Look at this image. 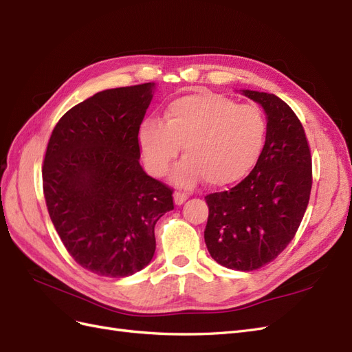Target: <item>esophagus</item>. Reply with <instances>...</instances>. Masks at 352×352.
Returning <instances> with one entry per match:
<instances>
[{
	"instance_id": "obj_1",
	"label": "esophagus",
	"mask_w": 352,
	"mask_h": 352,
	"mask_svg": "<svg viewBox=\"0 0 352 352\" xmlns=\"http://www.w3.org/2000/svg\"><path fill=\"white\" fill-rule=\"evenodd\" d=\"M187 199H188V195L184 192H179V190H177V192L174 193V200L177 205H183Z\"/></svg>"
}]
</instances>
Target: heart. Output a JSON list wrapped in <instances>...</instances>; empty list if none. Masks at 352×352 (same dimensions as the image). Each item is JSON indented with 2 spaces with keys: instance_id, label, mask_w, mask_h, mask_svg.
I'll use <instances>...</instances> for the list:
<instances>
[{
  "instance_id": "b5f03b06",
  "label": "heart",
  "mask_w": 352,
  "mask_h": 352,
  "mask_svg": "<svg viewBox=\"0 0 352 352\" xmlns=\"http://www.w3.org/2000/svg\"><path fill=\"white\" fill-rule=\"evenodd\" d=\"M267 135L264 113L254 104L200 93L170 102L162 122L147 119L140 128V148L153 177H164L183 146L184 160L174 182L193 186L200 179L226 186L243 178L263 152Z\"/></svg>"
}]
</instances>
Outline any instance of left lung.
Wrapping results in <instances>:
<instances>
[{"label":"left lung","mask_w":352,"mask_h":352,"mask_svg":"<svg viewBox=\"0 0 352 352\" xmlns=\"http://www.w3.org/2000/svg\"><path fill=\"white\" fill-rule=\"evenodd\" d=\"M243 94L265 110V144L245 179L205 196V243L218 264L252 271L276 259L295 237L308 206L313 164L294 110L274 94L249 89Z\"/></svg>","instance_id":"obj_1"}]
</instances>
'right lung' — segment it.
Wrapping results in <instances>:
<instances>
[{"label":"right lung","instance_id":"obj_1","mask_svg":"<svg viewBox=\"0 0 352 352\" xmlns=\"http://www.w3.org/2000/svg\"><path fill=\"white\" fill-rule=\"evenodd\" d=\"M153 87L94 94L67 110L48 140L43 188L50 218L69 255L97 276L143 270L155 254L157 219L174 209L173 188L138 162Z\"/></svg>","mask_w":352,"mask_h":352}]
</instances>
